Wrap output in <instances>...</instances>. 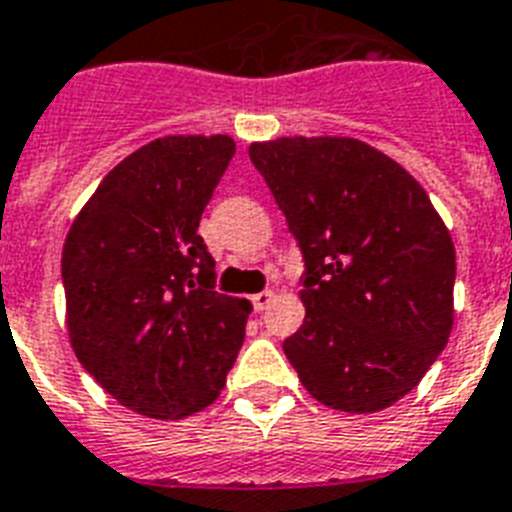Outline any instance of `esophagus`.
I'll list each match as a JSON object with an SVG mask.
<instances>
[{
    "instance_id": "obj_1",
    "label": "esophagus",
    "mask_w": 512,
    "mask_h": 512,
    "mask_svg": "<svg viewBox=\"0 0 512 512\" xmlns=\"http://www.w3.org/2000/svg\"><path fill=\"white\" fill-rule=\"evenodd\" d=\"M274 301V293L272 290H264V293H256L251 298V303H253V308H256V311H264V308H269V303Z\"/></svg>"
}]
</instances>
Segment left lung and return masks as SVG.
Returning a JSON list of instances; mask_svg holds the SVG:
<instances>
[{
  "mask_svg": "<svg viewBox=\"0 0 512 512\" xmlns=\"http://www.w3.org/2000/svg\"><path fill=\"white\" fill-rule=\"evenodd\" d=\"M301 246L303 327L282 350L311 398L377 413L421 382L453 332L455 246L411 172L345 135L248 146Z\"/></svg>",
  "mask_w": 512,
  "mask_h": 512,
  "instance_id": "1",
  "label": "left lung"
}]
</instances>
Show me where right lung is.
Listing matches in <instances>:
<instances>
[{
	"mask_svg": "<svg viewBox=\"0 0 512 512\" xmlns=\"http://www.w3.org/2000/svg\"><path fill=\"white\" fill-rule=\"evenodd\" d=\"M230 135H164L125 156L62 248L67 335L83 369L130 411L162 421L219 398L251 303L214 290L198 235Z\"/></svg>",
	"mask_w": 512,
	"mask_h": 512,
	"instance_id": "1",
	"label": "right lung"
}]
</instances>
